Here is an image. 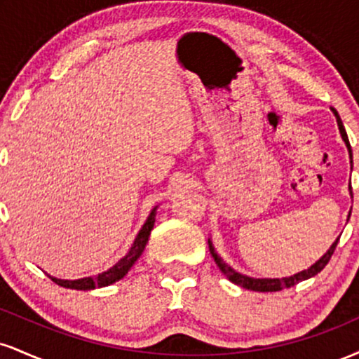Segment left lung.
<instances>
[{"label": "left lung", "instance_id": "8db88e82", "mask_svg": "<svg viewBox=\"0 0 359 359\" xmlns=\"http://www.w3.org/2000/svg\"><path fill=\"white\" fill-rule=\"evenodd\" d=\"M332 113H334V116L337 119V126H339V131H341V137H343L346 147H348V151H349V156L353 158V154H351V145H349V140H348V135H346V130L343 126V121H341L339 114H337L336 109H332ZM349 191H351V185H349ZM353 194V192H351ZM351 214V212H349ZM209 243V251H211L214 262L217 263V266H219V270L222 271V273L226 275L229 280H231L233 283H236V285H240L243 288H248V290H255V292H278L282 290V288H290L294 285H297L299 282H302V280H307L311 277H314V275L319 273L320 270L324 269L325 265L329 263V259H331L332 253H334L336 250V245H337V240L332 243L331 248H329L327 251L324 253V257H320L317 262L314 263L312 266H309L307 270H302L299 271V273L292 275V277H285V278H253V277H248V275H241L238 273L236 270H233L231 266L228 265V263L222 262V258L219 257V255L214 251V246L211 240L208 241Z\"/></svg>", "mask_w": 359, "mask_h": 359}]
</instances>
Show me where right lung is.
Wrapping results in <instances>:
<instances>
[{"instance_id":"obj_1","label":"right lung","mask_w":359,"mask_h":359,"mask_svg":"<svg viewBox=\"0 0 359 359\" xmlns=\"http://www.w3.org/2000/svg\"><path fill=\"white\" fill-rule=\"evenodd\" d=\"M155 214H156V208H154V211L150 212V216H148V219L145 221V224H143V228L140 229V233L137 234V238H135L130 251L119 259L116 265L111 266L108 271H102V273L94 275V277H86L79 280H60V278L50 277V275H48V277H50L57 285L65 287V288H74V290H93V288L106 287V285H111V283L118 282V280L125 277L128 271H130L131 266L135 265V262L142 257L143 250H145L148 243V238H150L151 229H154Z\"/></svg>"}]
</instances>
